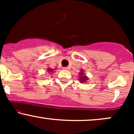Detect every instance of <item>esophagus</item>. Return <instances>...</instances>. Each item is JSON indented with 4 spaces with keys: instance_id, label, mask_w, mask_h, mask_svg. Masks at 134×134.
<instances>
[{
    "instance_id": "esophagus-1",
    "label": "esophagus",
    "mask_w": 134,
    "mask_h": 134,
    "mask_svg": "<svg viewBox=\"0 0 134 134\" xmlns=\"http://www.w3.org/2000/svg\"><path fill=\"white\" fill-rule=\"evenodd\" d=\"M63 69H64V70H69V67H64Z\"/></svg>"
}]
</instances>
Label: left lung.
I'll use <instances>...</instances> for the list:
<instances>
[{
  "mask_svg": "<svg viewBox=\"0 0 134 134\" xmlns=\"http://www.w3.org/2000/svg\"><path fill=\"white\" fill-rule=\"evenodd\" d=\"M79 82L81 83H84L86 82L87 80H89L88 77L86 76V75L84 74V70L82 69H81V72H79Z\"/></svg>",
  "mask_w": 134,
  "mask_h": 134,
  "instance_id": "8db88e82",
  "label": "left lung"
}]
</instances>
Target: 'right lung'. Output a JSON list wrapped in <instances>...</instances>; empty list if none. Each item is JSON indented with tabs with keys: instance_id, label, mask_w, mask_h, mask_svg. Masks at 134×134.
Wrapping results in <instances>:
<instances>
[{
	"instance_id": "obj_1",
	"label": "right lung",
	"mask_w": 134,
	"mask_h": 134,
	"mask_svg": "<svg viewBox=\"0 0 134 134\" xmlns=\"http://www.w3.org/2000/svg\"><path fill=\"white\" fill-rule=\"evenodd\" d=\"M54 70L55 69H50V68H47V72H48V74H50V73H53V71H54Z\"/></svg>"
}]
</instances>
